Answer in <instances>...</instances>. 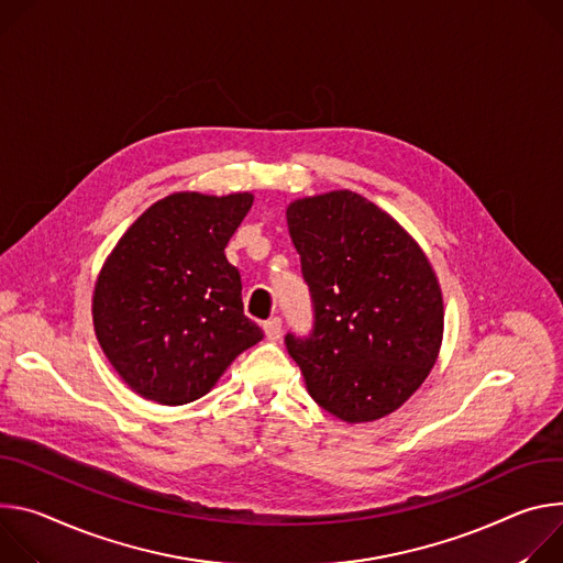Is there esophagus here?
<instances>
[{"mask_svg":"<svg viewBox=\"0 0 563 563\" xmlns=\"http://www.w3.org/2000/svg\"><path fill=\"white\" fill-rule=\"evenodd\" d=\"M264 333L271 342H277L282 338V320L279 318H271L268 322H264Z\"/></svg>","mask_w":563,"mask_h":563,"instance_id":"obj_1","label":"esophagus"}]
</instances>
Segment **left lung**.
I'll use <instances>...</instances> for the list:
<instances>
[{
    "label": "left lung",
    "instance_id": "1",
    "mask_svg": "<svg viewBox=\"0 0 563 563\" xmlns=\"http://www.w3.org/2000/svg\"><path fill=\"white\" fill-rule=\"evenodd\" d=\"M286 219L316 310L310 335H286L308 394L344 422L385 418L439 357V279L411 234L351 190L297 199Z\"/></svg>",
    "mask_w": 563,
    "mask_h": 563
}]
</instances>
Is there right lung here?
Wrapping results in <instances>:
<instances>
[{"label": "right lung", "mask_w": 563, "mask_h": 563, "mask_svg": "<svg viewBox=\"0 0 563 563\" xmlns=\"http://www.w3.org/2000/svg\"><path fill=\"white\" fill-rule=\"evenodd\" d=\"M255 197L176 192L120 236L93 288L96 338L139 396L187 405L206 396L264 331L243 316L225 245Z\"/></svg>", "instance_id": "1"}]
</instances>
